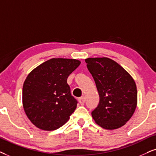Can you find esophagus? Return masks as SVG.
Masks as SVG:
<instances>
[{"instance_id": "obj_1", "label": "esophagus", "mask_w": 156, "mask_h": 156, "mask_svg": "<svg viewBox=\"0 0 156 156\" xmlns=\"http://www.w3.org/2000/svg\"><path fill=\"white\" fill-rule=\"evenodd\" d=\"M78 101H79L80 105H84L85 101H86V98H85V96H82V97H80L78 98Z\"/></svg>"}]
</instances>
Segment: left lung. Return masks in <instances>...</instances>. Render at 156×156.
Wrapping results in <instances>:
<instances>
[{"mask_svg":"<svg viewBox=\"0 0 156 156\" xmlns=\"http://www.w3.org/2000/svg\"><path fill=\"white\" fill-rule=\"evenodd\" d=\"M85 61L99 94V103L91 112L94 121L106 129L122 127L137 106L135 80L121 66L108 58H87Z\"/></svg>","mask_w":156,"mask_h":156,"instance_id":"left-lung-1","label":"left lung"}]
</instances>
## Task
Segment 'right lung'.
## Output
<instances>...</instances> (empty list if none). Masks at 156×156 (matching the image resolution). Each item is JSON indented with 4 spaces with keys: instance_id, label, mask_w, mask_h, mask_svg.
Listing matches in <instances>:
<instances>
[{
    "instance_id": "1",
    "label": "right lung",
    "mask_w": 156,
    "mask_h": 156,
    "mask_svg": "<svg viewBox=\"0 0 156 156\" xmlns=\"http://www.w3.org/2000/svg\"><path fill=\"white\" fill-rule=\"evenodd\" d=\"M75 59L52 58L31 71L23 86V106L29 120L43 130H55L70 119L78 101L67 83L80 66Z\"/></svg>"
}]
</instances>
